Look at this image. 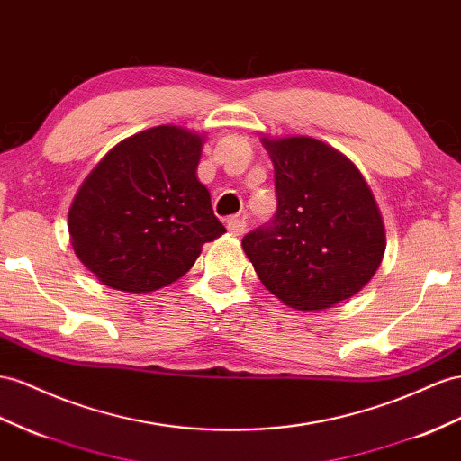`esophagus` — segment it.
I'll use <instances>...</instances> for the list:
<instances>
[{"label":"esophagus","mask_w":461,"mask_h":461,"mask_svg":"<svg viewBox=\"0 0 461 461\" xmlns=\"http://www.w3.org/2000/svg\"><path fill=\"white\" fill-rule=\"evenodd\" d=\"M245 230H247V221H245L243 218L233 216V218L228 220V231H230L231 235H243Z\"/></svg>","instance_id":"34e87169"}]
</instances>
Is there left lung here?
I'll return each mask as SVG.
<instances>
[{
	"mask_svg": "<svg viewBox=\"0 0 461 461\" xmlns=\"http://www.w3.org/2000/svg\"><path fill=\"white\" fill-rule=\"evenodd\" d=\"M263 144L275 165L276 214L241 245L282 303L325 310L360 292L380 267L385 230L370 186L348 158L308 136Z\"/></svg>",
	"mask_w": 461,
	"mask_h": 461,
	"instance_id": "8db88e82",
	"label": "left lung"
}]
</instances>
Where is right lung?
<instances>
[{
	"mask_svg": "<svg viewBox=\"0 0 461 461\" xmlns=\"http://www.w3.org/2000/svg\"><path fill=\"white\" fill-rule=\"evenodd\" d=\"M203 136L156 126L122 140L77 191L68 230L104 286L153 292L179 280L226 231L196 179Z\"/></svg>",
	"mask_w": 461,
	"mask_h": 461,
	"instance_id": "1",
	"label": "right lung"
}]
</instances>
